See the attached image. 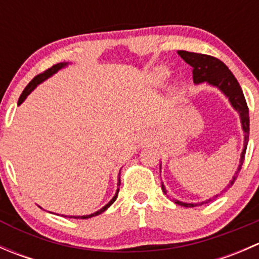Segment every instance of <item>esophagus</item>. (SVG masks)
<instances>
[{
  "mask_svg": "<svg viewBox=\"0 0 259 259\" xmlns=\"http://www.w3.org/2000/svg\"><path fill=\"white\" fill-rule=\"evenodd\" d=\"M144 142H145V140H144Z\"/></svg>",
  "mask_w": 259,
  "mask_h": 259,
  "instance_id": "obj_1",
  "label": "esophagus"
}]
</instances>
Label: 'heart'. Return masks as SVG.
I'll return each instance as SVG.
<instances>
[{"label": "heart", "mask_w": 259, "mask_h": 259, "mask_svg": "<svg viewBox=\"0 0 259 259\" xmlns=\"http://www.w3.org/2000/svg\"><path fill=\"white\" fill-rule=\"evenodd\" d=\"M169 76V70L164 66H159L153 70L151 72V81L154 83H163L164 81L168 79Z\"/></svg>", "instance_id": "1"}]
</instances>
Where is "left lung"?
I'll list each match as a JSON object with an SVG mask.
<instances>
[{
	"mask_svg": "<svg viewBox=\"0 0 259 259\" xmlns=\"http://www.w3.org/2000/svg\"><path fill=\"white\" fill-rule=\"evenodd\" d=\"M178 55L187 62V64H189L190 66L193 67V81H194L195 83H200L205 81V82H208L209 85L218 88L219 90L229 99V103H231L232 106L238 111L239 116H241L242 127L243 132H244V146H243L238 169H237L236 174H234L231 183L224 188V190L221 192L223 193L226 192L229 187H232V185L234 184V182H236L237 177H238L239 171H241L242 169L243 161H244L245 150H247L248 139H249V110H248V106L247 103H245L241 85H239V82L237 81L234 75L232 74V71L227 67V65L224 64V62H222L221 60L217 59V57L209 56V55L183 51V50L178 51ZM161 190L164 192V194H166V189L165 187H164L163 183H161ZM218 195L219 194L214 195L213 198H209V199L204 200V202L202 203H183L179 202V200H174V202H176L177 204L182 205V207L193 208L197 207V205L209 203L214 199V198L218 197Z\"/></svg>",
	"mask_w": 259,
	"mask_h": 259,
	"instance_id": "8db88e82",
	"label": "left lung"
}]
</instances>
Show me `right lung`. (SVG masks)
<instances>
[{
    "instance_id": "obj_1",
    "label": "right lung",
    "mask_w": 259,
    "mask_h": 259,
    "mask_svg": "<svg viewBox=\"0 0 259 259\" xmlns=\"http://www.w3.org/2000/svg\"><path fill=\"white\" fill-rule=\"evenodd\" d=\"M66 65H67V62H60V64L54 65V66L50 67L49 70H46V71H44L42 74H38L37 76L33 77V79L31 80L30 82H28V85L26 86L25 90L22 91V94H21L20 99H18L17 105H21V104H22L23 101H25V99L27 98L28 95H30L31 91H32L33 89H35L36 86L38 85V83H41V82H42V81H45L46 79H49V77L51 76V75H54L55 72H57V71H59L60 69H62V67L66 66ZM117 185H120V173H119V183H117ZM117 193H119V188H117V190H116V193H115V195H114L113 199H111L110 202H109L108 204L105 205V207L101 208L100 210L95 211V213H93V214H89V215H81V217H80V215H71V217H69V218H76V219H77V218H81V219H88V218H91V217L99 215V214H101V213H103V211H105L106 209H108V208L110 207V205L113 204V203L115 202V200H116V198H117ZM65 217H66V215H65Z\"/></svg>"
}]
</instances>
